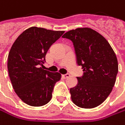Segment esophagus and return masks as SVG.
I'll list each match as a JSON object with an SVG mask.
<instances>
[{"mask_svg": "<svg viewBox=\"0 0 125 125\" xmlns=\"http://www.w3.org/2000/svg\"><path fill=\"white\" fill-rule=\"evenodd\" d=\"M69 77H70V74H65V75H62V78H64V79H66V78H69Z\"/></svg>", "mask_w": 125, "mask_h": 125, "instance_id": "1", "label": "esophagus"}]
</instances>
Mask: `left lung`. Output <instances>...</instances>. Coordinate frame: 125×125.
Returning a JSON list of instances; mask_svg holds the SVG:
<instances>
[{
	"mask_svg": "<svg viewBox=\"0 0 125 125\" xmlns=\"http://www.w3.org/2000/svg\"><path fill=\"white\" fill-rule=\"evenodd\" d=\"M73 41L77 62L84 72L78 85L70 92L73 102L83 108L102 104L111 92L118 73L116 55L108 42L90 28H78L65 33Z\"/></svg>",
	"mask_w": 125,
	"mask_h": 125,
	"instance_id": "1",
	"label": "left lung"
}]
</instances>
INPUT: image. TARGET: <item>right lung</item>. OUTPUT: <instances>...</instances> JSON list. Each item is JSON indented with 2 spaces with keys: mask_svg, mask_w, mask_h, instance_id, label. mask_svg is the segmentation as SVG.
I'll list each match as a JSON object with an SVG mask.
<instances>
[{
  "mask_svg": "<svg viewBox=\"0 0 125 125\" xmlns=\"http://www.w3.org/2000/svg\"><path fill=\"white\" fill-rule=\"evenodd\" d=\"M64 33L36 26L24 31L12 44L7 67L12 87L28 105H46L52 98L54 86L61 75L43 69L50 47Z\"/></svg>",
  "mask_w": 125,
  "mask_h": 125,
  "instance_id": "obj_1",
  "label": "right lung"
}]
</instances>
